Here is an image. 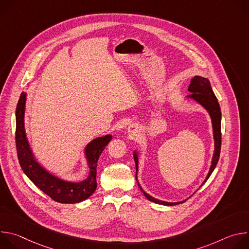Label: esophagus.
Instances as JSON below:
<instances>
[{
  "label": "esophagus",
  "instance_id": "1",
  "mask_svg": "<svg viewBox=\"0 0 249 249\" xmlns=\"http://www.w3.org/2000/svg\"><path fill=\"white\" fill-rule=\"evenodd\" d=\"M127 131H128V133H129L130 135H132V136H136V135L138 134V132H139L138 127H137L136 125H134V124L129 125V126H128Z\"/></svg>",
  "mask_w": 249,
  "mask_h": 249
}]
</instances>
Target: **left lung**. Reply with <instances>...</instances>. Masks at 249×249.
Segmentation results:
<instances>
[{
  "label": "left lung",
  "instance_id": "8db88e82",
  "mask_svg": "<svg viewBox=\"0 0 249 249\" xmlns=\"http://www.w3.org/2000/svg\"><path fill=\"white\" fill-rule=\"evenodd\" d=\"M188 91L191 92V93L189 95H187L185 98L197 102L209 113L210 118H211V122H212L213 137H214V153H213L211 165H210L208 174L206 176V178L204 179L203 183L201 184V186H202L208 180V178L210 177V175L212 174V172L214 171V169H215V167L218 163L219 158H220L222 113H221V107H220V104L218 102V99H217L214 91H213V89L211 88V84H210V82L207 78H204V77H201V76H194L192 78L191 82H190L189 87H188ZM133 157H134L135 163H136V180H137L138 186L140 187L141 191L143 192V194L145 195V197L149 201L157 203V204L164 205V206H174V205L181 204V203H183L187 200V199H185V200L179 201V202H166V201L157 199V198L151 196L150 194H148L143 188H142V186L140 185V183L138 181V177H137L138 170H139V152H138V150H134Z\"/></svg>",
  "mask_w": 249,
  "mask_h": 249
}]
</instances>
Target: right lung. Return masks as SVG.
<instances>
[{
  "mask_svg": "<svg viewBox=\"0 0 249 249\" xmlns=\"http://www.w3.org/2000/svg\"><path fill=\"white\" fill-rule=\"evenodd\" d=\"M26 92H21L16 110V144L19 164L28 178L54 201L76 204L87 200L96 189V166L98 159L112 139V135L97 137L85 147L84 154L89 166L87 178L81 181L65 179L45 168L34 157L24 126Z\"/></svg>",
  "mask_w": 249,
  "mask_h": 249,
  "instance_id": "right-lung-1",
  "label": "right lung"
}]
</instances>
